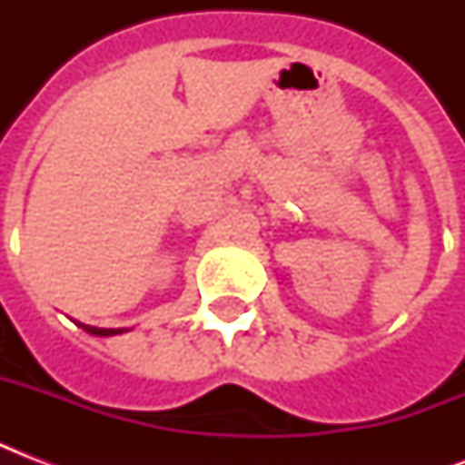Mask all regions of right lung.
Segmentation results:
<instances>
[{"instance_id": "1", "label": "right lung", "mask_w": 465, "mask_h": 465, "mask_svg": "<svg viewBox=\"0 0 465 465\" xmlns=\"http://www.w3.org/2000/svg\"><path fill=\"white\" fill-rule=\"evenodd\" d=\"M84 331L91 332V335H101V338H105V335H118V332L123 331H113V328H94V325H82Z\"/></svg>"}]
</instances>
